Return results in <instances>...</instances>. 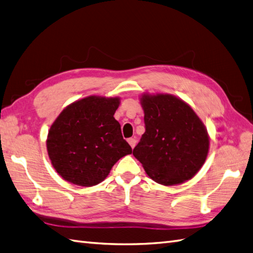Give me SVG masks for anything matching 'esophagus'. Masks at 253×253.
<instances>
[{
    "instance_id": "1",
    "label": "esophagus",
    "mask_w": 253,
    "mask_h": 253,
    "mask_svg": "<svg viewBox=\"0 0 253 253\" xmlns=\"http://www.w3.org/2000/svg\"><path fill=\"white\" fill-rule=\"evenodd\" d=\"M128 143H129V145L131 146V149H133L134 146H136L137 141H136V139H134V138H130V139H128Z\"/></svg>"
}]
</instances>
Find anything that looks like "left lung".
<instances>
[{"mask_svg":"<svg viewBox=\"0 0 253 253\" xmlns=\"http://www.w3.org/2000/svg\"><path fill=\"white\" fill-rule=\"evenodd\" d=\"M145 132L132 154L149 177L162 185L192 179L206 162L207 128L183 100L169 93H142Z\"/></svg>","mask_w":253,"mask_h":253,"instance_id":"1","label":"left lung"}]
</instances>
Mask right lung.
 Here are the masks:
<instances>
[{"label": "right lung", "instance_id": "1", "mask_svg": "<svg viewBox=\"0 0 253 253\" xmlns=\"http://www.w3.org/2000/svg\"><path fill=\"white\" fill-rule=\"evenodd\" d=\"M120 97L88 96L69 104L47 134L52 167L62 179L80 186L99 184L114 164L132 153L114 113Z\"/></svg>", "mask_w": 253, "mask_h": 253}]
</instances>
